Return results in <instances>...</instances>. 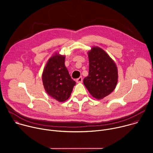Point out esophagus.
<instances>
[{
  "mask_svg": "<svg viewBox=\"0 0 153 153\" xmlns=\"http://www.w3.org/2000/svg\"><path fill=\"white\" fill-rule=\"evenodd\" d=\"M82 80H83L82 77H79L78 79H76V82H77V83H81V82H82Z\"/></svg>",
  "mask_w": 153,
  "mask_h": 153,
  "instance_id": "1",
  "label": "esophagus"
}]
</instances>
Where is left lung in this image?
<instances>
[{
	"label": "left lung",
	"mask_w": 153,
	"mask_h": 153,
	"mask_svg": "<svg viewBox=\"0 0 153 153\" xmlns=\"http://www.w3.org/2000/svg\"><path fill=\"white\" fill-rule=\"evenodd\" d=\"M89 74L83 83L93 97L101 99L112 93L117 83L116 65L107 53L99 47L88 53Z\"/></svg>",
	"instance_id": "8db88e82"
}]
</instances>
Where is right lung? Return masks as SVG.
<instances>
[{
	"label": "right lung",
	"mask_w": 153,
	"mask_h": 153,
	"mask_svg": "<svg viewBox=\"0 0 153 153\" xmlns=\"http://www.w3.org/2000/svg\"><path fill=\"white\" fill-rule=\"evenodd\" d=\"M42 81L47 93L61 102L70 97L76 85L65 66V56L57 54L48 60L43 71Z\"/></svg>",
	"instance_id": "right-lung-1"
}]
</instances>
